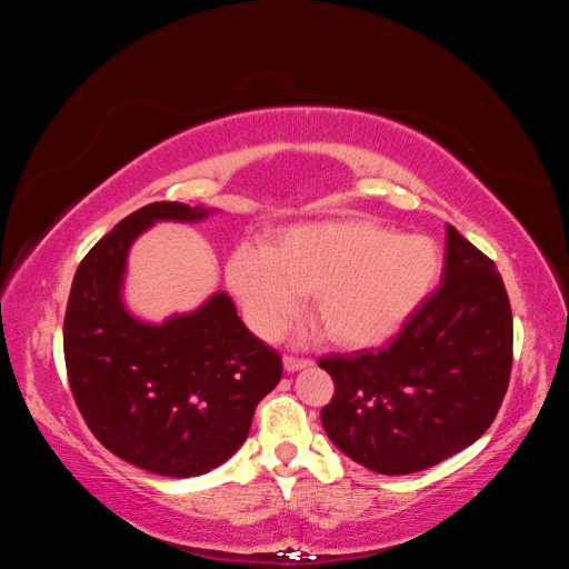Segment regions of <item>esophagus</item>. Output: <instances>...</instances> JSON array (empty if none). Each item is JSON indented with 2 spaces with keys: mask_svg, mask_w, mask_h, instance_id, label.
Returning <instances> with one entry per match:
<instances>
[{
  "mask_svg": "<svg viewBox=\"0 0 569 569\" xmlns=\"http://www.w3.org/2000/svg\"><path fill=\"white\" fill-rule=\"evenodd\" d=\"M313 360L311 358H297V356H284V370L287 372H299L303 368H311Z\"/></svg>",
  "mask_w": 569,
  "mask_h": 569,
  "instance_id": "34e87169",
  "label": "esophagus"
}]
</instances>
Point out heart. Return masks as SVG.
<instances>
[{"mask_svg":"<svg viewBox=\"0 0 569 569\" xmlns=\"http://www.w3.org/2000/svg\"><path fill=\"white\" fill-rule=\"evenodd\" d=\"M441 253L432 237L396 232L347 218L295 226L278 244L242 239L228 256L226 278L244 316L274 339L316 291V316L330 339L368 347L396 335L435 287Z\"/></svg>","mask_w":569,"mask_h":569,"instance_id":"b5f03b06","label":"heart"}]
</instances>
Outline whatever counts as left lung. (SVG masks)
Here are the masks:
<instances>
[{"instance_id": "left-lung-1", "label": "left lung", "mask_w": 569, "mask_h": 569, "mask_svg": "<svg viewBox=\"0 0 569 569\" xmlns=\"http://www.w3.org/2000/svg\"><path fill=\"white\" fill-rule=\"evenodd\" d=\"M441 280L387 347L318 360L335 380L325 432L372 472H420L468 449L506 396L510 301L491 258L453 226Z\"/></svg>"}]
</instances>
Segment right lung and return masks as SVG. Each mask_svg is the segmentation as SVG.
I'll return each instance as SVG.
<instances>
[{"instance_id": "obj_1", "label": "right lung", "mask_w": 569, "mask_h": 569, "mask_svg": "<svg viewBox=\"0 0 569 569\" xmlns=\"http://www.w3.org/2000/svg\"><path fill=\"white\" fill-rule=\"evenodd\" d=\"M209 213L157 201L120 220L82 258L63 318L68 382L84 422L113 456L163 477H197L237 453L258 401L282 377L280 353L247 330L226 291L163 322L126 308L134 239L153 222Z\"/></svg>"}]
</instances>
